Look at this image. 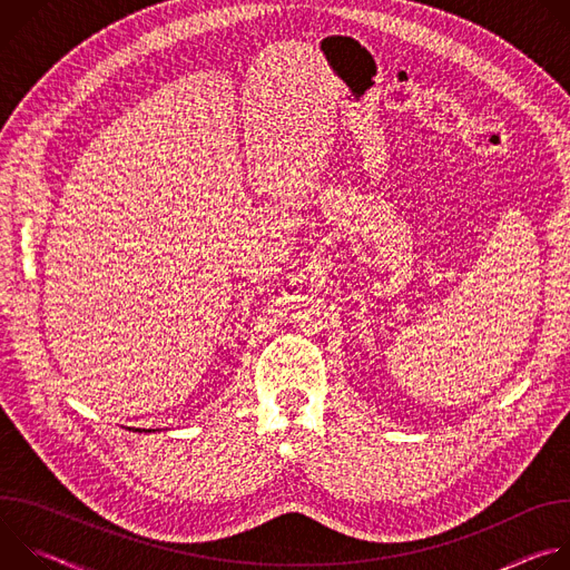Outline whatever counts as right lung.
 <instances>
[{"instance_id": "1", "label": "right lung", "mask_w": 570, "mask_h": 570, "mask_svg": "<svg viewBox=\"0 0 570 570\" xmlns=\"http://www.w3.org/2000/svg\"><path fill=\"white\" fill-rule=\"evenodd\" d=\"M146 433H150V431H146Z\"/></svg>"}]
</instances>
